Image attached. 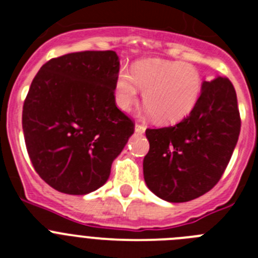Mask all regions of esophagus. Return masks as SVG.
Instances as JSON below:
<instances>
[{
	"label": "esophagus",
	"instance_id": "1",
	"mask_svg": "<svg viewBox=\"0 0 258 258\" xmlns=\"http://www.w3.org/2000/svg\"><path fill=\"white\" fill-rule=\"evenodd\" d=\"M145 131H146V126L145 125H142V124H136V132L138 134H142V133H145Z\"/></svg>",
	"mask_w": 258,
	"mask_h": 258
}]
</instances>
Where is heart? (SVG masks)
Segmentation results:
<instances>
[{
  "label": "heart",
  "instance_id": "obj_1",
  "mask_svg": "<svg viewBox=\"0 0 258 258\" xmlns=\"http://www.w3.org/2000/svg\"><path fill=\"white\" fill-rule=\"evenodd\" d=\"M143 90L146 113L156 121L172 124L195 108L203 90V77L190 63L149 59L132 71L121 68L116 79L115 99L121 109L131 108Z\"/></svg>",
  "mask_w": 258,
  "mask_h": 258
}]
</instances>
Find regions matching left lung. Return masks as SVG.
I'll return each instance as SVG.
<instances>
[{
    "label": "left lung",
    "mask_w": 258,
    "mask_h": 258,
    "mask_svg": "<svg viewBox=\"0 0 258 258\" xmlns=\"http://www.w3.org/2000/svg\"><path fill=\"white\" fill-rule=\"evenodd\" d=\"M234 85L227 77L203 83L190 115L172 126L147 129L150 150L143 159L147 187L161 199L184 203L217 184L240 133Z\"/></svg>",
    "instance_id": "obj_1"
}]
</instances>
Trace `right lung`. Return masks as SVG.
Returning a JSON list of instances; mask_svg holds the SVG:
<instances>
[{
    "mask_svg": "<svg viewBox=\"0 0 258 258\" xmlns=\"http://www.w3.org/2000/svg\"><path fill=\"white\" fill-rule=\"evenodd\" d=\"M120 61L112 50L52 58L35 76L23 104V133L32 165L59 192L85 195L106 183L134 133L117 108Z\"/></svg>",
    "mask_w": 258,
    "mask_h": 258,
    "instance_id": "right-lung-1",
    "label": "right lung"
}]
</instances>
